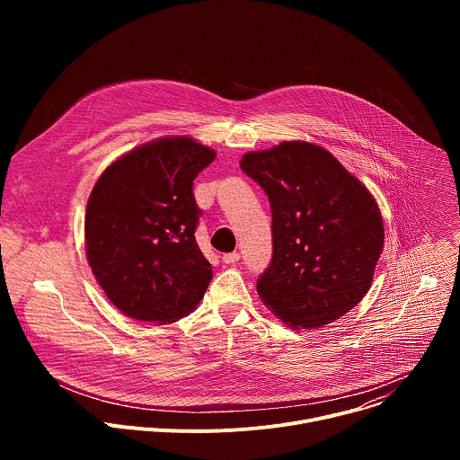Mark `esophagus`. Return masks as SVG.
Segmentation results:
<instances>
[{"label": "esophagus", "mask_w": 460, "mask_h": 460, "mask_svg": "<svg viewBox=\"0 0 460 460\" xmlns=\"http://www.w3.org/2000/svg\"><path fill=\"white\" fill-rule=\"evenodd\" d=\"M240 260V252H236V251H233V252H226L224 256H222V261L224 264H234V261H238Z\"/></svg>", "instance_id": "34e87169"}]
</instances>
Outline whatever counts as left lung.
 <instances>
[{"label":"left lung","instance_id":"left-lung-1","mask_svg":"<svg viewBox=\"0 0 460 460\" xmlns=\"http://www.w3.org/2000/svg\"><path fill=\"white\" fill-rule=\"evenodd\" d=\"M242 171L266 190L273 258L256 291L282 322L322 327L369 291L384 247L371 192L325 149L284 142L247 153Z\"/></svg>","mask_w":460,"mask_h":460}]
</instances>
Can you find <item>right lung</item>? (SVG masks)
Returning <instances> with one entry per match:
<instances>
[{"instance_id": "obj_1", "label": "right lung", "mask_w": 460, "mask_h": 460, "mask_svg": "<svg viewBox=\"0 0 460 460\" xmlns=\"http://www.w3.org/2000/svg\"><path fill=\"white\" fill-rule=\"evenodd\" d=\"M217 153L169 137L137 147L98 178L85 213L89 266L107 298L140 322L187 316L213 279L196 243L192 180Z\"/></svg>"}]
</instances>
